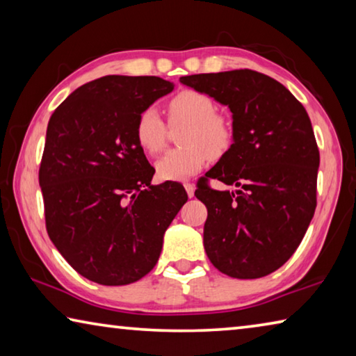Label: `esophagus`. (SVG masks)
Listing matches in <instances>:
<instances>
[{"label":"esophagus","mask_w":356,"mask_h":356,"mask_svg":"<svg viewBox=\"0 0 356 356\" xmlns=\"http://www.w3.org/2000/svg\"><path fill=\"white\" fill-rule=\"evenodd\" d=\"M184 186H185L186 195H188V197H193V196H195V185L186 182V184H184Z\"/></svg>","instance_id":"obj_1"}]
</instances>
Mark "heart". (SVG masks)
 <instances>
[{"label": "heart", "mask_w": 356, "mask_h": 356, "mask_svg": "<svg viewBox=\"0 0 356 356\" xmlns=\"http://www.w3.org/2000/svg\"><path fill=\"white\" fill-rule=\"evenodd\" d=\"M171 124H188L180 138L185 147L166 152L155 163L156 176L161 180H185L207 165L209 156L218 160L232 144L234 131L229 120L216 113V104L207 94L184 89L166 105ZM166 124L159 111L146 108L140 113L135 125L136 143L144 152L155 155L166 143Z\"/></svg>", "instance_id": "1"}]
</instances>
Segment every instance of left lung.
<instances>
[{"instance_id": "obj_1", "label": "left lung", "mask_w": 356, "mask_h": 356, "mask_svg": "<svg viewBox=\"0 0 356 356\" xmlns=\"http://www.w3.org/2000/svg\"><path fill=\"white\" fill-rule=\"evenodd\" d=\"M180 83L232 113L234 143L206 176L238 190L204 184L195 191L207 207V257L232 278L267 276L289 261L314 216L321 156L308 113L280 81L256 70L188 75Z\"/></svg>"}]
</instances>
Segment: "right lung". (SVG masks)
Listing matches in <instances>:
<instances>
[{
    "mask_svg": "<svg viewBox=\"0 0 356 356\" xmlns=\"http://www.w3.org/2000/svg\"><path fill=\"white\" fill-rule=\"evenodd\" d=\"M174 89L159 76L106 75L75 89L47 127L39 185L48 237L72 268L104 286L141 280L188 200L182 185H152L136 119Z\"/></svg>",
    "mask_w": 356,
    "mask_h": 356,
    "instance_id": "obj_1",
    "label": "right lung"
}]
</instances>
